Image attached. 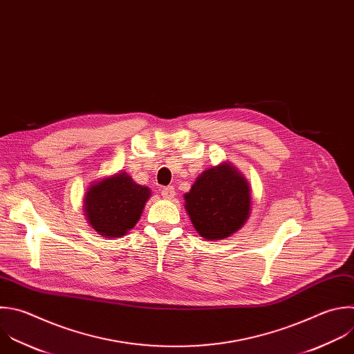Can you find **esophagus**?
<instances>
[{
  "label": "esophagus",
  "instance_id": "esophagus-1",
  "mask_svg": "<svg viewBox=\"0 0 354 354\" xmlns=\"http://www.w3.org/2000/svg\"><path fill=\"white\" fill-rule=\"evenodd\" d=\"M161 196H162L164 198H168V200L174 198V196H175V187H174V186H165V187H162V189H161Z\"/></svg>",
  "mask_w": 354,
  "mask_h": 354
}]
</instances>
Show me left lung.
Returning a JSON list of instances; mask_svg holds the SVG:
<instances>
[{"instance_id":"left-lung-1","label":"left lung","mask_w":354,"mask_h":354,"mask_svg":"<svg viewBox=\"0 0 354 354\" xmlns=\"http://www.w3.org/2000/svg\"><path fill=\"white\" fill-rule=\"evenodd\" d=\"M185 200L196 230L207 241L230 236L250 214L249 185L227 164L204 171Z\"/></svg>"}]
</instances>
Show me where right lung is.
I'll return each mask as SVG.
<instances>
[{
	"label": "right lung",
	"mask_w": 354,
	"mask_h": 354,
	"mask_svg": "<svg viewBox=\"0 0 354 354\" xmlns=\"http://www.w3.org/2000/svg\"><path fill=\"white\" fill-rule=\"evenodd\" d=\"M149 197V187L135 183L124 172L93 185L86 193L84 209L100 234L121 238L136 225Z\"/></svg>",
	"instance_id": "obj_1"
}]
</instances>
